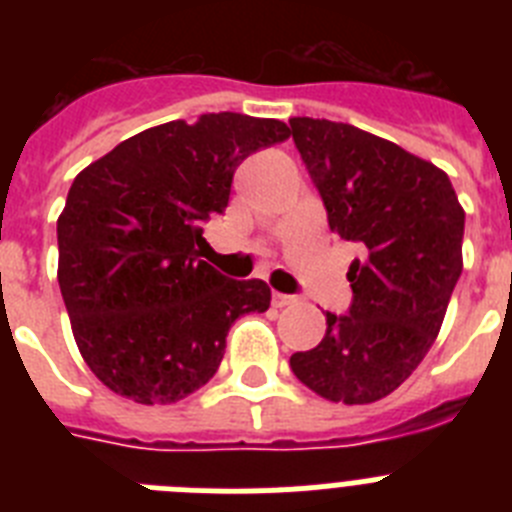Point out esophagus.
I'll return each mask as SVG.
<instances>
[{
	"label": "esophagus",
	"mask_w": 512,
	"mask_h": 512,
	"mask_svg": "<svg viewBox=\"0 0 512 512\" xmlns=\"http://www.w3.org/2000/svg\"><path fill=\"white\" fill-rule=\"evenodd\" d=\"M295 302L297 297L282 295V292H274V295H271V305L274 307H289V305H295Z\"/></svg>",
	"instance_id": "obj_1"
}]
</instances>
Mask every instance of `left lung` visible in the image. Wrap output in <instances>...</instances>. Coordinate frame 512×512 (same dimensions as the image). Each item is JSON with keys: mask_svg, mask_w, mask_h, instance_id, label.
Instances as JSON below:
<instances>
[{"mask_svg": "<svg viewBox=\"0 0 512 512\" xmlns=\"http://www.w3.org/2000/svg\"><path fill=\"white\" fill-rule=\"evenodd\" d=\"M289 125L330 230L366 248L348 266V315L325 312L323 341L289 366L325 400L377 402L418 369L441 330L464 266V207L446 171L392 140L312 117Z\"/></svg>", "mask_w": 512, "mask_h": 512, "instance_id": "1", "label": "left lung"}]
</instances>
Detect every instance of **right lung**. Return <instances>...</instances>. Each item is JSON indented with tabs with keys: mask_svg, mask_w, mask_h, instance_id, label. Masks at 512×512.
<instances>
[{
	"mask_svg": "<svg viewBox=\"0 0 512 512\" xmlns=\"http://www.w3.org/2000/svg\"><path fill=\"white\" fill-rule=\"evenodd\" d=\"M289 138L238 112L171 120L122 140L74 179L58 217V284L94 377L140 405L212 379L235 318L266 312L269 284L200 259L202 223L228 207L243 158Z\"/></svg>",
	"mask_w": 512,
	"mask_h": 512,
	"instance_id": "right-lung-1",
	"label": "right lung"
}]
</instances>
